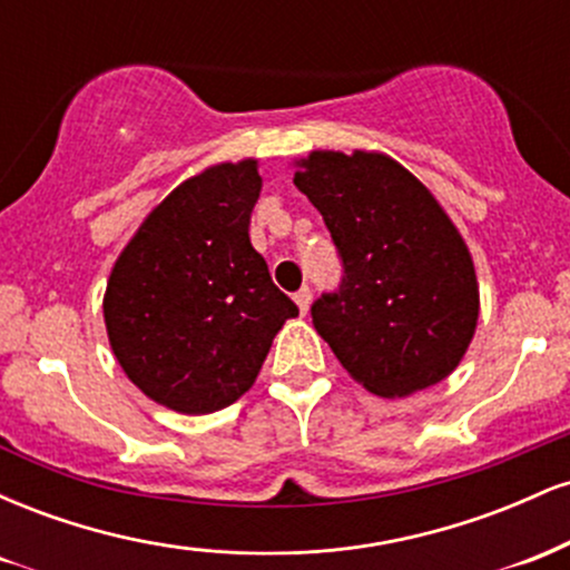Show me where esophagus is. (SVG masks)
Segmentation results:
<instances>
[{"label": "esophagus", "instance_id": "esophagus-1", "mask_svg": "<svg viewBox=\"0 0 570 570\" xmlns=\"http://www.w3.org/2000/svg\"><path fill=\"white\" fill-rule=\"evenodd\" d=\"M294 303H297V307H299V313H307V307H311V289H307V286H303V289L299 292H294Z\"/></svg>", "mask_w": 570, "mask_h": 570}]
</instances>
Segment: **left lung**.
Instances as JSON below:
<instances>
[{"mask_svg": "<svg viewBox=\"0 0 570 570\" xmlns=\"http://www.w3.org/2000/svg\"><path fill=\"white\" fill-rule=\"evenodd\" d=\"M294 185L332 233L343 284L311 307L348 375L402 399L461 364L480 318L466 240L429 187L383 153L313 149Z\"/></svg>", "mask_w": 570, "mask_h": 570, "instance_id": "left-lung-1", "label": "left lung"}]
</instances>
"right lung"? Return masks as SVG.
I'll use <instances>...</instances> for the list:
<instances>
[{
    "mask_svg": "<svg viewBox=\"0 0 570 570\" xmlns=\"http://www.w3.org/2000/svg\"><path fill=\"white\" fill-rule=\"evenodd\" d=\"M259 163H217L163 198L122 248L104 292L109 345L163 407L208 415L240 399L297 305L273 284L248 222Z\"/></svg>",
    "mask_w": 570,
    "mask_h": 570,
    "instance_id": "right-lung-1",
    "label": "right lung"
}]
</instances>
